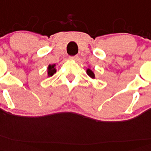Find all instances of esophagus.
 Segmentation results:
<instances>
[{"label": "esophagus", "instance_id": "1", "mask_svg": "<svg viewBox=\"0 0 151 151\" xmlns=\"http://www.w3.org/2000/svg\"><path fill=\"white\" fill-rule=\"evenodd\" d=\"M78 56L77 55H75V56H70V60H73V61H77L78 60Z\"/></svg>", "mask_w": 151, "mask_h": 151}]
</instances>
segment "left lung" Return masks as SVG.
Segmentation results:
<instances>
[{"label": "left lung", "instance_id": "left-lung-1", "mask_svg": "<svg viewBox=\"0 0 151 151\" xmlns=\"http://www.w3.org/2000/svg\"><path fill=\"white\" fill-rule=\"evenodd\" d=\"M86 71L87 75H88L90 78H92V79H95V74H94L93 70H92V69H90V68H87Z\"/></svg>", "mask_w": 151, "mask_h": 151}]
</instances>
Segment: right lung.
<instances>
[{
    "mask_svg": "<svg viewBox=\"0 0 151 151\" xmlns=\"http://www.w3.org/2000/svg\"><path fill=\"white\" fill-rule=\"evenodd\" d=\"M56 65L54 64V65H49L47 68V77H50L52 76H53L54 74L56 73V68H55Z\"/></svg>",
    "mask_w": 151,
    "mask_h": 151,
    "instance_id": "obj_1",
    "label": "right lung"
}]
</instances>
